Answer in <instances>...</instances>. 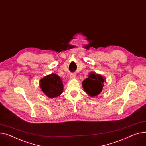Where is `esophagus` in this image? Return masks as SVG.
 Segmentation results:
<instances>
[{
    "mask_svg": "<svg viewBox=\"0 0 146 146\" xmlns=\"http://www.w3.org/2000/svg\"><path fill=\"white\" fill-rule=\"evenodd\" d=\"M76 77V75L74 74V73H72L70 76V77L71 79H73V78H75Z\"/></svg>",
    "mask_w": 146,
    "mask_h": 146,
    "instance_id": "1",
    "label": "esophagus"
}]
</instances>
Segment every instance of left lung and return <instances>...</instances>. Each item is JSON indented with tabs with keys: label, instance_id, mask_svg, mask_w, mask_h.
<instances>
[{
	"label": "left lung",
	"instance_id": "8db88e82",
	"mask_svg": "<svg viewBox=\"0 0 146 146\" xmlns=\"http://www.w3.org/2000/svg\"><path fill=\"white\" fill-rule=\"evenodd\" d=\"M105 78L101 74L93 72L89 73L88 78L85 79L82 83L84 90L91 97H94L101 93L104 87Z\"/></svg>",
	"mask_w": 146,
	"mask_h": 146
}]
</instances>
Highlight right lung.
<instances>
[{
    "label": "right lung",
    "mask_w": 146,
    "mask_h": 146,
    "mask_svg": "<svg viewBox=\"0 0 146 146\" xmlns=\"http://www.w3.org/2000/svg\"><path fill=\"white\" fill-rule=\"evenodd\" d=\"M40 87L44 93L50 98L59 96L63 90L60 77L55 73L45 76L40 82Z\"/></svg>",
    "instance_id": "obj_1"
}]
</instances>
